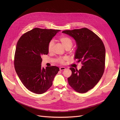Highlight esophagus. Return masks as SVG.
I'll return each instance as SVG.
<instances>
[{
  "label": "esophagus",
  "mask_w": 120,
  "mask_h": 120,
  "mask_svg": "<svg viewBox=\"0 0 120 120\" xmlns=\"http://www.w3.org/2000/svg\"><path fill=\"white\" fill-rule=\"evenodd\" d=\"M65 68L64 67H61L60 68V71H62V70H65Z\"/></svg>",
  "instance_id": "esophagus-1"
}]
</instances>
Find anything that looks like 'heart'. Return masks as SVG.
Segmentation results:
<instances>
[{
	"mask_svg": "<svg viewBox=\"0 0 120 120\" xmlns=\"http://www.w3.org/2000/svg\"><path fill=\"white\" fill-rule=\"evenodd\" d=\"M59 41L62 43L64 47L66 49H70L73 45V41L72 39L67 36H62L59 38ZM54 44V41L53 40H51L49 41L47 49L49 52H51L52 51L53 46ZM66 60V57H60L57 58V61L60 64H63L64 63V61Z\"/></svg>",
	"mask_w": 120,
	"mask_h": 120,
	"instance_id": "obj_1",
	"label": "heart"
}]
</instances>
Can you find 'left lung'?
<instances>
[{"label":"left lung","instance_id":"8db88e82","mask_svg":"<svg viewBox=\"0 0 120 120\" xmlns=\"http://www.w3.org/2000/svg\"><path fill=\"white\" fill-rule=\"evenodd\" d=\"M76 41L77 49L75 59L82 64L79 70L70 68L71 75L68 83L76 92L84 93L93 88L105 71V49L101 39L87 28L64 30Z\"/></svg>","mask_w":120,"mask_h":120}]
</instances>
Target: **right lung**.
<instances>
[{
	"mask_svg": "<svg viewBox=\"0 0 120 120\" xmlns=\"http://www.w3.org/2000/svg\"><path fill=\"white\" fill-rule=\"evenodd\" d=\"M59 30L35 28L20 38L14 56L16 73L24 86L37 94L45 93L52 85L59 68L56 66L41 67L43 55H47L48 44Z\"/></svg>",
	"mask_w": 120,
	"mask_h": 120,
	"instance_id": "obj_1",
	"label": "right lung"
}]
</instances>
